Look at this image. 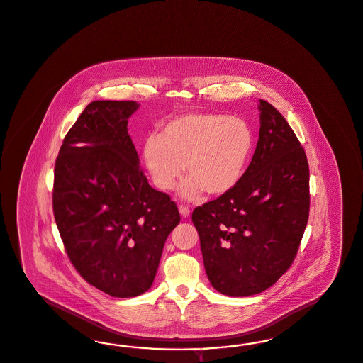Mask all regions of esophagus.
<instances>
[{"label":"esophagus","mask_w":363,"mask_h":363,"mask_svg":"<svg viewBox=\"0 0 363 363\" xmlns=\"http://www.w3.org/2000/svg\"><path fill=\"white\" fill-rule=\"evenodd\" d=\"M178 211H179V214H181L182 217H188L189 214H190V209H189L186 205H179V206H178Z\"/></svg>","instance_id":"1"}]
</instances>
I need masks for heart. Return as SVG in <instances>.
I'll list each match as a JSON object with an SVG mask.
<instances>
[{
  "label": "heart",
  "instance_id": "1",
  "mask_svg": "<svg viewBox=\"0 0 363 363\" xmlns=\"http://www.w3.org/2000/svg\"><path fill=\"white\" fill-rule=\"evenodd\" d=\"M253 137L242 119L217 113H189L163 125L143 146V160L155 186L172 190L185 172L190 177L181 193L197 199L205 190L220 197L241 181Z\"/></svg>",
  "mask_w": 363,
  "mask_h": 363
}]
</instances>
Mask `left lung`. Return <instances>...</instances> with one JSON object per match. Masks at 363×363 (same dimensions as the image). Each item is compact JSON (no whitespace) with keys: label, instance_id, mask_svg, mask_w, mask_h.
<instances>
[{"label":"left lung","instance_id":"left-lung-1","mask_svg":"<svg viewBox=\"0 0 363 363\" xmlns=\"http://www.w3.org/2000/svg\"><path fill=\"white\" fill-rule=\"evenodd\" d=\"M255 154L238 186L194 209L208 279L228 296L274 286L294 262L310 212L304 149L284 116L260 100Z\"/></svg>","mask_w":363,"mask_h":363}]
</instances>
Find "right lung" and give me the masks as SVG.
I'll return each mask as SVG.
<instances>
[{"mask_svg": "<svg viewBox=\"0 0 363 363\" xmlns=\"http://www.w3.org/2000/svg\"><path fill=\"white\" fill-rule=\"evenodd\" d=\"M133 100H95L67 133L55 163L53 214L76 271L115 298L151 287L181 217L151 188L127 133Z\"/></svg>", "mask_w": 363, "mask_h": 363, "instance_id": "add662e5", "label": "right lung"}]
</instances>
